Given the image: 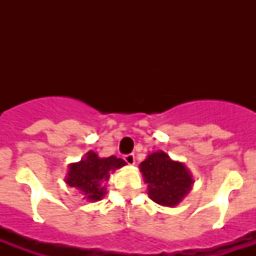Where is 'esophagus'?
<instances>
[{"label":"esophagus","mask_w":256,"mask_h":256,"mask_svg":"<svg viewBox=\"0 0 256 256\" xmlns=\"http://www.w3.org/2000/svg\"><path fill=\"white\" fill-rule=\"evenodd\" d=\"M124 160L128 164H136V156L134 154H126V156H124Z\"/></svg>","instance_id":"esophagus-1"}]
</instances>
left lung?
<instances>
[{
  "mask_svg": "<svg viewBox=\"0 0 256 256\" xmlns=\"http://www.w3.org/2000/svg\"><path fill=\"white\" fill-rule=\"evenodd\" d=\"M148 196L162 206L174 207L192 186V176L182 162L172 160L164 152H156L140 164Z\"/></svg>",
  "mask_w": 256,
  "mask_h": 256,
  "instance_id": "left-lung-1",
  "label": "left lung"
}]
</instances>
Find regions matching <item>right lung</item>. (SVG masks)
I'll return each instance as SVG.
<instances>
[{
  "label": "right lung",
  "instance_id": "obj_1",
  "mask_svg": "<svg viewBox=\"0 0 256 256\" xmlns=\"http://www.w3.org/2000/svg\"><path fill=\"white\" fill-rule=\"evenodd\" d=\"M124 164V160L114 156L100 158L94 152H88L84 160L69 164L66 183L81 191L86 199L96 202L106 194L104 183L108 180L110 172Z\"/></svg>",
  "mask_w": 256,
  "mask_h": 256
}]
</instances>
